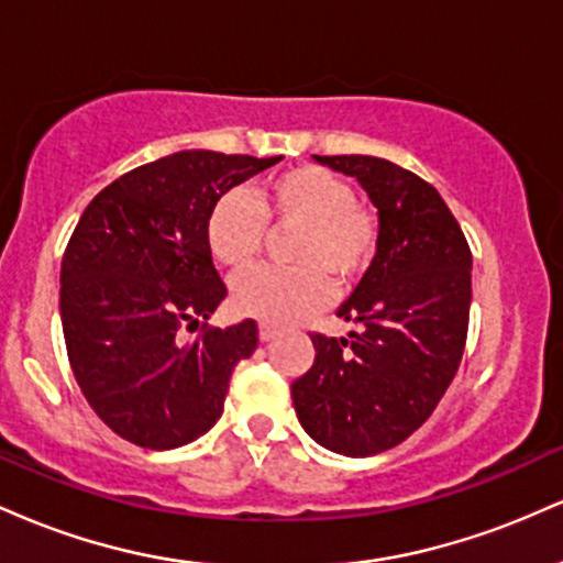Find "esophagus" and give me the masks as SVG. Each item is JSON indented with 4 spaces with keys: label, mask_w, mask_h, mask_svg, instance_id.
<instances>
[{
    "label": "esophagus",
    "mask_w": 563,
    "mask_h": 563,
    "mask_svg": "<svg viewBox=\"0 0 563 563\" xmlns=\"http://www.w3.org/2000/svg\"><path fill=\"white\" fill-rule=\"evenodd\" d=\"M277 335V325H273V322H260V339L262 341H273Z\"/></svg>",
    "instance_id": "obj_1"
}]
</instances>
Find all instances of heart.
<instances>
[{"label": "heart", "mask_w": 563, "mask_h": 563, "mask_svg": "<svg viewBox=\"0 0 563 563\" xmlns=\"http://www.w3.org/2000/svg\"><path fill=\"white\" fill-rule=\"evenodd\" d=\"M296 228L288 245L294 267L256 269L232 288L241 314L290 322L331 299L333 280H360L376 262L380 228L357 203L354 187L320 166H296L262 179L256 190H228L206 214V245L219 267L245 273L264 249L267 228Z\"/></svg>", "instance_id": "1"}]
</instances>
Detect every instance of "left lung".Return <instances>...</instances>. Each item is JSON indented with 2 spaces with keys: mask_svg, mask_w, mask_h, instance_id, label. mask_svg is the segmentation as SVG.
Masks as SVG:
<instances>
[{
  "mask_svg": "<svg viewBox=\"0 0 563 563\" xmlns=\"http://www.w3.org/2000/svg\"><path fill=\"white\" fill-rule=\"evenodd\" d=\"M349 174L378 209L376 262L339 318L349 339L312 333L314 365L290 384L296 416L322 448L367 457L397 448L455 378L468 333L471 249L442 196L376 156H314Z\"/></svg>",
  "mask_w": 563,
  "mask_h": 563,
  "instance_id": "left-lung-1",
  "label": "left lung"
}]
</instances>
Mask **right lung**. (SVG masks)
Segmentation results:
<instances>
[{"mask_svg":"<svg viewBox=\"0 0 563 563\" xmlns=\"http://www.w3.org/2000/svg\"><path fill=\"white\" fill-rule=\"evenodd\" d=\"M280 158L179 151L126 172L84 209L60 267L63 335L84 397L126 442L183 448L222 416L260 328H206L228 296L206 214ZM183 327L201 333L185 345Z\"/></svg>","mask_w":563,"mask_h":563,"instance_id":"1","label":"right lung"}]
</instances>
